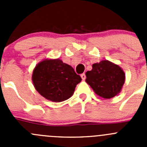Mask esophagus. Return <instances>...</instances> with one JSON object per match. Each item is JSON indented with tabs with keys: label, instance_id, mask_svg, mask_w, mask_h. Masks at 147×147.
I'll use <instances>...</instances> for the list:
<instances>
[{
	"label": "esophagus",
	"instance_id": "1",
	"mask_svg": "<svg viewBox=\"0 0 147 147\" xmlns=\"http://www.w3.org/2000/svg\"><path fill=\"white\" fill-rule=\"evenodd\" d=\"M81 78H82V79L83 80H85V78H86L85 74H84V73L81 74Z\"/></svg>",
	"mask_w": 147,
	"mask_h": 147
}]
</instances>
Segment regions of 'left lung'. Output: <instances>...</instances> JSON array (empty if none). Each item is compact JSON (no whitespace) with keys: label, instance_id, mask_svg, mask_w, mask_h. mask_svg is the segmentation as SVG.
<instances>
[{"label":"left lung","instance_id":"1","mask_svg":"<svg viewBox=\"0 0 147 147\" xmlns=\"http://www.w3.org/2000/svg\"><path fill=\"white\" fill-rule=\"evenodd\" d=\"M85 75L86 82L97 95L105 99H110L119 93L125 81L121 68L108 60L93 64L92 69Z\"/></svg>","mask_w":147,"mask_h":147}]
</instances>
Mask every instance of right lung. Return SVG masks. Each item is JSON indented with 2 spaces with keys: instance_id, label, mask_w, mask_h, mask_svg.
I'll return each instance as SVG.
<instances>
[{
  "instance_id": "add662e5",
  "label": "right lung",
  "mask_w": 147,
  "mask_h": 147,
  "mask_svg": "<svg viewBox=\"0 0 147 147\" xmlns=\"http://www.w3.org/2000/svg\"><path fill=\"white\" fill-rule=\"evenodd\" d=\"M32 78L37 91L45 99L55 102L69 99L82 80L70 65L59 59L40 63L34 69Z\"/></svg>"
}]
</instances>
